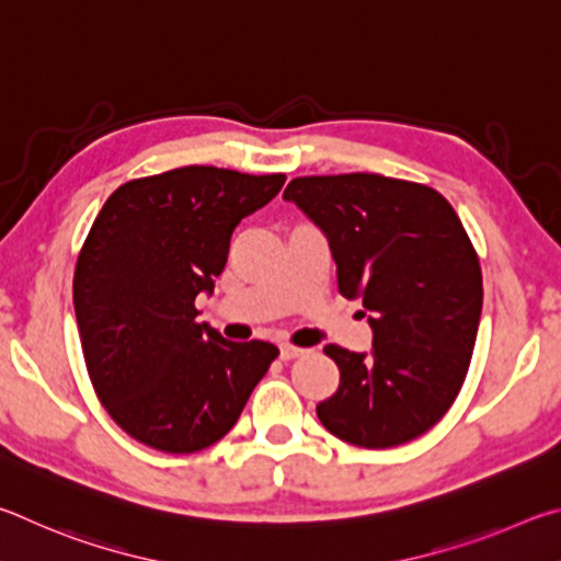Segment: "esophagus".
<instances>
[{"label": "esophagus", "instance_id": "esophagus-1", "mask_svg": "<svg viewBox=\"0 0 561 561\" xmlns=\"http://www.w3.org/2000/svg\"><path fill=\"white\" fill-rule=\"evenodd\" d=\"M310 350H302L296 345H280V359H298V357H306Z\"/></svg>", "mask_w": 561, "mask_h": 561}]
</instances>
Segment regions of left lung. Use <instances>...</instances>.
Segmentation results:
<instances>
[{
  "label": "left lung",
  "instance_id": "1",
  "mask_svg": "<svg viewBox=\"0 0 561 561\" xmlns=\"http://www.w3.org/2000/svg\"><path fill=\"white\" fill-rule=\"evenodd\" d=\"M283 199L328 236L337 288L362 298L375 332L369 355L325 347L340 387L318 404L322 426L359 448L426 434L463 387L483 310L480 261L454 206L369 172L298 176Z\"/></svg>",
  "mask_w": 561,
  "mask_h": 561
}]
</instances>
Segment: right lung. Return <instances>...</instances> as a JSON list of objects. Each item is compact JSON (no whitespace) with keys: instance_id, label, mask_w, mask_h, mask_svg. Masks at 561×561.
I'll list each match as a JSON object with an SVG mask.
<instances>
[{"instance_id":"add662e5","label":"right lung","mask_w":561,"mask_h":561,"mask_svg":"<svg viewBox=\"0 0 561 561\" xmlns=\"http://www.w3.org/2000/svg\"><path fill=\"white\" fill-rule=\"evenodd\" d=\"M286 174L180 167L107 196L73 273L88 377L107 414L140 444L194 454L224 438L278 357L271 342H231L196 322L231 233Z\"/></svg>"}]
</instances>
